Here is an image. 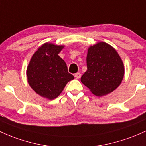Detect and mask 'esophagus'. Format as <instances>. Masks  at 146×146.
I'll return each mask as SVG.
<instances>
[{"instance_id": "1", "label": "esophagus", "mask_w": 146, "mask_h": 146, "mask_svg": "<svg viewBox=\"0 0 146 146\" xmlns=\"http://www.w3.org/2000/svg\"><path fill=\"white\" fill-rule=\"evenodd\" d=\"M74 77L76 78V79H78V78L81 77V73L77 72L76 74H74Z\"/></svg>"}]
</instances>
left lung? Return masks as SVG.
<instances>
[{
  "label": "left lung",
  "mask_w": 146,
  "mask_h": 146,
  "mask_svg": "<svg viewBox=\"0 0 146 146\" xmlns=\"http://www.w3.org/2000/svg\"><path fill=\"white\" fill-rule=\"evenodd\" d=\"M88 70L81 81L92 94L102 96L116 90L125 73L123 60L117 50L105 42L90 46L87 54Z\"/></svg>",
  "instance_id": "obj_1"
}]
</instances>
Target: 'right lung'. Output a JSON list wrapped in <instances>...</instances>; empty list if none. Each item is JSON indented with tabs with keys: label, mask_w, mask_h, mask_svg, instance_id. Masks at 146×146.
<instances>
[{
	"label": "right lung",
	"mask_w": 146,
	"mask_h": 146,
	"mask_svg": "<svg viewBox=\"0 0 146 146\" xmlns=\"http://www.w3.org/2000/svg\"><path fill=\"white\" fill-rule=\"evenodd\" d=\"M64 45L45 42L38 47L27 68V81L42 97L52 100L58 96L74 76L68 72L65 62L58 56Z\"/></svg>",
	"instance_id": "obj_1"
}]
</instances>
